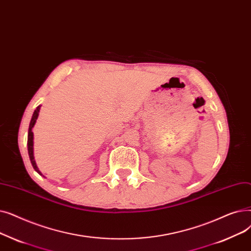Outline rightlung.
<instances>
[{
    "mask_svg": "<svg viewBox=\"0 0 251 251\" xmlns=\"http://www.w3.org/2000/svg\"><path fill=\"white\" fill-rule=\"evenodd\" d=\"M40 106L37 107V109L34 110L33 114H32V117H31V121H30V124H29V128H28V137H27V148H28V155H29V159H30V162L33 166V169L35 170V172H38L40 175L41 172L39 171L38 166H37V163H35L34 161V157H33V134H32V130L31 128L33 127L35 122H37V118L39 116V112H40Z\"/></svg>",
    "mask_w": 251,
    "mask_h": 251,
    "instance_id": "add662e5",
    "label": "right lung"
}]
</instances>
